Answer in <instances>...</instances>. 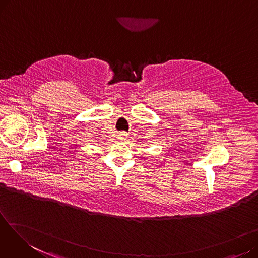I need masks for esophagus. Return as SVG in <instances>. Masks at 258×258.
Listing matches in <instances>:
<instances>
[{
    "mask_svg": "<svg viewBox=\"0 0 258 258\" xmlns=\"http://www.w3.org/2000/svg\"><path fill=\"white\" fill-rule=\"evenodd\" d=\"M119 137H120V139H125V137H126V134L122 132V133H120V134H119Z\"/></svg>",
    "mask_w": 258,
    "mask_h": 258,
    "instance_id": "34e87169",
    "label": "esophagus"
}]
</instances>
